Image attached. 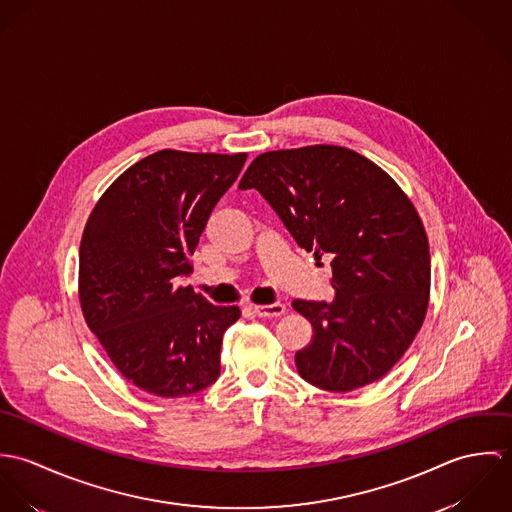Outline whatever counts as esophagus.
<instances>
[{"mask_svg": "<svg viewBox=\"0 0 512 512\" xmlns=\"http://www.w3.org/2000/svg\"><path fill=\"white\" fill-rule=\"evenodd\" d=\"M254 313L258 317H282L286 313L284 303H272V305H254Z\"/></svg>", "mask_w": 512, "mask_h": 512, "instance_id": "1", "label": "esophagus"}]
</instances>
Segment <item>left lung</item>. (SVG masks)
Returning <instances> with one entry per match:
<instances>
[{
  "label": "left lung",
  "mask_w": 512,
  "mask_h": 512,
  "mask_svg": "<svg viewBox=\"0 0 512 512\" xmlns=\"http://www.w3.org/2000/svg\"><path fill=\"white\" fill-rule=\"evenodd\" d=\"M278 213L299 248L331 258L335 299H293L313 327L297 372L329 392L382 378L412 345L430 301L424 222L398 183L341 146L258 155L240 179Z\"/></svg>",
  "instance_id": "8db88e82"
}]
</instances>
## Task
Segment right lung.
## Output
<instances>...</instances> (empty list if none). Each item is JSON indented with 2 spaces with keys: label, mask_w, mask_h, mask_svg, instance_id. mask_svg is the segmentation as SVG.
<instances>
[{
  "label": "right lung",
  "mask_w": 512,
  "mask_h": 512,
  "mask_svg": "<svg viewBox=\"0 0 512 512\" xmlns=\"http://www.w3.org/2000/svg\"><path fill=\"white\" fill-rule=\"evenodd\" d=\"M246 157L155 151L128 167L86 220L82 315L122 376L153 396H191L219 378L222 335L240 309L177 282Z\"/></svg>",
  "instance_id": "right-lung-1"
}]
</instances>
